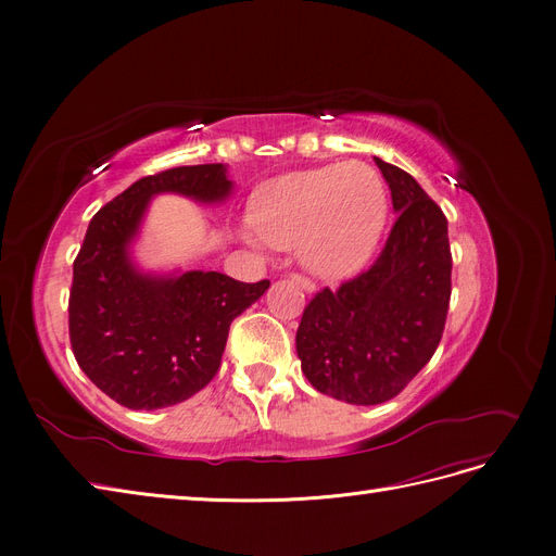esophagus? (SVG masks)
<instances>
[{
    "label": "esophagus",
    "instance_id": "1",
    "mask_svg": "<svg viewBox=\"0 0 556 556\" xmlns=\"http://www.w3.org/2000/svg\"><path fill=\"white\" fill-rule=\"evenodd\" d=\"M290 279H293L298 286H302L306 293H315V283L308 279V277H304V275H298V273H293L290 275Z\"/></svg>",
    "mask_w": 556,
    "mask_h": 556
}]
</instances>
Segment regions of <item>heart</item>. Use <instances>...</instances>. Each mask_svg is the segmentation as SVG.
I'll use <instances>...</instances> for the list:
<instances>
[{
	"mask_svg": "<svg viewBox=\"0 0 556 556\" xmlns=\"http://www.w3.org/2000/svg\"><path fill=\"white\" fill-rule=\"evenodd\" d=\"M388 218L386 185L369 164L344 162L283 175L252 200L248 243L290 250L327 279L356 273L374 252Z\"/></svg>",
	"mask_w": 556,
	"mask_h": 556,
	"instance_id": "b5f03b06",
	"label": "heart"
}]
</instances>
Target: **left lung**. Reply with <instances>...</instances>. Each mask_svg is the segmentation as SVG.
<instances>
[{"instance_id": "obj_1", "label": "left lung", "mask_w": 556, "mask_h": 556, "mask_svg": "<svg viewBox=\"0 0 556 556\" xmlns=\"http://www.w3.org/2000/svg\"><path fill=\"white\" fill-rule=\"evenodd\" d=\"M396 223L374 266L304 308L298 356L308 383L354 405L394 399L432 358L451 302L448 220L410 173L374 157Z\"/></svg>"}]
</instances>
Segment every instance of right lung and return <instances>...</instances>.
I'll return each instance as SVG.
<instances>
[{"label":"right lung","instance_id":"obj_1","mask_svg":"<svg viewBox=\"0 0 556 556\" xmlns=\"http://www.w3.org/2000/svg\"><path fill=\"white\" fill-rule=\"evenodd\" d=\"M229 191L223 164L175 166L130 185L87 227L70 290L72 352L87 378L130 410L182 403L207 386L233 317L270 286L214 270L143 275L130 258V241L153 195L220 202Z\"/></svg>","mask_w":556,"mask_h":556}]
</instances>
